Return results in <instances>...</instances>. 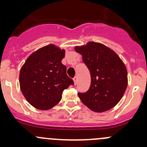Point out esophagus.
Segmentation results:
<instances>
[{
    "label": "esophagus",
    "mask_w": 147,
    "mask_h": 147,
    "mask_svg": "<svg viewBox=\"0 0 147 147\" xmlns=\"http://www.w3.org/2000/svg\"><path fill=\"white\" fill-rule=\"evenodd\" d=\"M73 81H74V84L76 85L77 82H78V78H77V77H75V78H73Z\"/></svg>",
    "instance_id": "esophagus-1"
}]
</instances>
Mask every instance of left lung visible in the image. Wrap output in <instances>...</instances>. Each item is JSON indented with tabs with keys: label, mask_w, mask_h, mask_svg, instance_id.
Here are the masks:
<instances>
[{
	"label": "left lung",
	"mask_w": 147,
	"mask_h": 147,
	"mask_svg": "<svg viewBox=\"0 0 147 147\" xmlns=\"http://www.w3.org/2000/svg\"><path fill=\"white\" fill-rule=\"evenodd\" d=\"M82 56L91 75V85L85 93H78L85 106L95 112H103L116 106L122 98L128 84L124 62L114 50L96 42L75 46Z\"/></svg>",
	"instance_id": "obj_1"
}]
</instances>
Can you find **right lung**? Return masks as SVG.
Segmentation results:
<instances>
[{"instance_id": "obj_1", "label": "right lung", "mask_w": 147, "mask_h": 147, "mask_svg": "<svg viewBox=\"0 0 147 147\" xmlns=\"http://www.w3.org/2000/svg\"><path fill=\"white\" fill-rule=\"evenodd\" d=\"M65 50L50 44L33 52L22 66L19 82L26 100L35 108L47 110L60 102L63 91L73 84L62 64Z\"/></svg>"}]
</instances>
